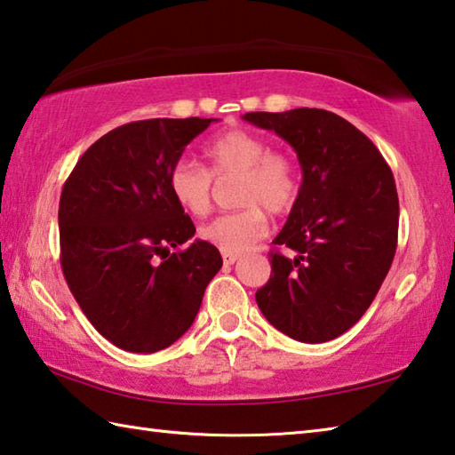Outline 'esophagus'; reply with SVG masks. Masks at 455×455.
Wrapping results in <instances>:
<instances>
[{
  "label": "esophagus",
  "instance_id": "34e87169",
  "mask_svg": "<svg viewBox=\"0 0 455 455\" xmlns=\"http://www.w3.org/2000/svg\"><path fill=\"white\" fill-rule=\"evenodd\" d=\"M238 260V254L233 252H222V262L225 264H235Z\"/></svg>",
  "mask_w": 455,
  "mask_h": 455
}]
</instances>
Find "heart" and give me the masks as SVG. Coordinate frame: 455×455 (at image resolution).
<instances>
[{
    "label": "heart",
    "mask_w": 455,
    "mask_h": 455,
    "mask_svg": "<svg viewBox=\"0 0 455 455\" xmlns=\"http://www.w3.org/2000/svg\"><path fill=\"white\" fill-rule=\"evenodd\" d=\"M206 171L179 161L171 167L167 187L180 209L203 217L212 206V179L238 177L236 204L241 211L220 214L201 227L204 241L222 252H243L267 235L270 214L291 212L300 199L299 163L284 151H270L267 139L244 129H230L203 148Z\"/></svg>",
    "instance_id": "obj_1"
}]
</instances>
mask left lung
Masks as SVG:
<instances>
[{
	"label": "left lung",
	"mask_w": 455,
	"mask_h": 455,
	"mask_svg": "<svg viewBox=\"0 0 455 455\" xmlns=\"http://www.w3.org/2000/svg\"><path fill=\"white\" fill-rule=\"evenodd\" d=\"M294 147L300 199L272 251L268 283L256 304L272 326L299 342L334 340L362 318L398 246L400 204L392 169L376 145L324 109L246 113Z\"/></svg>",
	"instance_id": "1"
}]
</instances>
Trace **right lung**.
<instances>
[{
	"label": "right lung",
	"instance_id": "right-lung-1",
	"mask_svg": "<svg viewBox=\"0 0 455 455\" xmlns=\"http://www.w3.org/2000/svg\"><path fill=\"white\" fill-rule=\"evenodd\" d=\"M214 119H147L109 131L81 155L60 199L61 268L91 324L117 348L151 354L195 322L222 267L195 241L167 179Z\"/></svg>",
	"mask_w": 455,
	"mask_h": 455
}]
</instances>
